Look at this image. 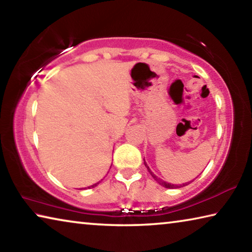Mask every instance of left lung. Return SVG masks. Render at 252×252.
Returning a JSON list of instances; mask_svg holds the SVG:
<instances>
[{
  "mask_svg": "<svg viewBox=\"0 0 252 252\" xmlns=\"http://www.w3.org/2000/svg\"><path fill=\"white\" fill-rule=\"evenodd\" d=\"M143 161H144V165H146L147 167V169H148V171L150 172V174L152 176V178L155 179V180L159 183L160 186H162V187H164V188H167V189H178V188H182V187H185V186H187V185H189V183L191 182H186V183H182V185H173V183H169V182H167V181H164V180H162V179H160V178H158L155 173H153L152 171H151V169L148 167V164H147V162H146V160L143 159Z\"/></svg>",
  "mask_w": 252,
  "mask_h": 252,
  "instance_id": "obj_1",
  "label": "left lung"
}]
</instances>
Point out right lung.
I'll list each match as a JSON object with an SVG mask.
<instances>
[{"label": "right lung", "instance_id": "obj_1", "mask_svg": "<svg viewBox=\"0 0 252 252\" xmlns=\"http://www.w3.org/2000/svg\"><path fill=\"white\" fill-rule=\"evenodd\" d=\"M101 181H99V182H96V183H94V185H92V186H90V187H88V188H82V189H91V188H94V187H96L97 185H99Z\"/></svg>", "mask_w": 252, "mask_h": 252}]
</instances>
